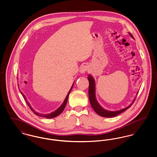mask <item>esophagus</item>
<instances>
[{
	"label": "esophagus",
	"mask_w": 157,
	"mask_h": 157,
	"mask_svg": "<svg viewBox=\"0 0 157 157\" xmlns=\"http://www.w3.org/2000/svg\"><path fill=\"white\" fill-rule=\"evenodd\" d=\"M88 69V66L86 65H82V67H80L79 71H80V72L81 74H83V73H85V72H86L87 71Z\"/></svg>",
	"instance_id": "esophagus-1"
}]
</instances>
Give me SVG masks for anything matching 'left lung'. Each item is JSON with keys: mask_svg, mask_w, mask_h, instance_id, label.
Segmentation results:
<instances>
[{"mask_svg": "<svg viewBox=\"0 0 157 157\" xmlns=\"http://www.w3.org/2000/svg\"><path fill=\"white\" fill-rule=\"evenodd\" d=\"M129 34L130 35V36L131 37L134 38L132 35L130 33H129ZM88 79L89 83H90L88 92H89L90 103L92 108L94 109V110L95 111L98 115H99L101 117H106V118L115 117V116L119 115L120 113H121L122 112L125 111V110H127V109H128L129 107H131V106L134 102L135 98L134 100L133 101V102L129 106H127V108H124L122 109L119 110V111H109L104 109L99 104V103L98 102L97 100L96 99V96H95V80H94V78L91 75H88Z\"/></svg>", "mask_w": 157, "mask_h": 157, "instance_id": "left-lung-1", "label": "left lung"}]
</instances>
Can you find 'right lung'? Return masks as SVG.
<instances>
[{
  "label": "right lung",
  "instance_id": "right-lung-1",
  "mask_svg": "<svg viewBox=\"0 0 157 157\" xmlns=\"http://www.w3.org/2000/svg\"><path fill=\"white\" fill-rule=\"evenodd\" d=\"M73 86H74V83H73V85H72V87H71V90H70L69 91V92H68V94H67V97L65 98V99L64 102H63V104H62L60 105V106L59 107V108H58V109H57L55 111L51 112V113H48V114H42V113H38V112H36V111H35L32 109V108L31 107V106H30V104H29V102H28L27 99H26V97L25 96V95L23 94L22 92H21V90H20V91H21V94L22 95L23 97L24 98L25 101H26V104H28V106L30 108V109L33 112V113H34L35 115H36L37 116H39V117H41L46 118H55V117H56L58 116V115H60L62 112H63V111L64 110V109H65V106H66L67 103V99H68V97H69V94H70V92H71V90L72 89Z\"/></svg>",
  "mask_w": 157,
  "mask_h": 157
}]
</instances>
